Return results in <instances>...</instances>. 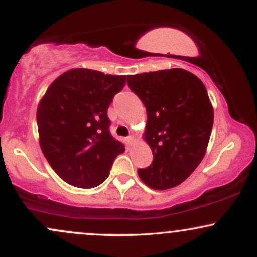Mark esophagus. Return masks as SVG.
I'll return each instance as SVG.
<instances>
[{"instance_id":"obj_1","label":"esophagus","mask_w":257,"mask_h":257,"mask_svg":"<svg viewBox=\"0 0 257 257\" xmlns=\"http://www.w3.org/2000/svg\"><path fill=\"white\" fill-rule=\"evenodd\" d=\"M126 139H128V141H129V143H131V144H133V143H134V141H135L134 135H129V137L126 138Z\"/></svg>"}]
</instances>
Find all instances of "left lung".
Returning a JSON list of instances; mask_svg holds the SVG:
<instances>
[{
  "label": "left lung",
  "instance_id": "left-lung-1",
  "mask_svg": "<svg viewBox=\"0 0 257 257\" xmlns=\"http://www.w3.org/2000/svg\"><path fill=\"white\" fill-rule=\"evenodd\" d=\"M126 83L147 112L144 139L153 153L150 167L138 169L144 184L168 190L184 182L204 157L214 123L208 91L182 69L126 76Z\"/></svg>",
  "mask_w": 257,
  "mask_h": 257
}]
</instances>
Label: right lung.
Segmentation results:
<instances>
[{
	"label": "right lung",
	"instance_id": "add662e5",
	"mask_svg": "<svg viewBox=\"0 0 257 257\" xmlns=\"http://www.w3.org/2000/svg\"><path fill=\"white\" fill-rule=\"evenodd\" d=\"M126 76L72 69L49 85L37 107L40 145L55 173L79 188L107 179L124 145L110 133L107 108Z\"/></svg>",
	"mask_w": 257,
	"mask_h": 257
}]
</instances>
